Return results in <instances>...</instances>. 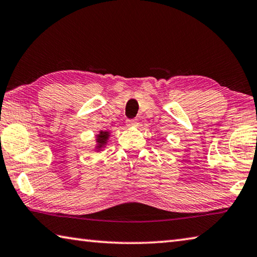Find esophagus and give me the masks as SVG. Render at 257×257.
<instances>
[{"instance_id": "esophagus-1", "label": "esophagus", "mask_w": 257, "mask_h": 257, "mask_svg": "<svg viewBox=\"0 0 257 257\" xmlns=\"http://www.w3.org/2000/svg\"><path fill=\"white\" fill-rule=\"evenodd\" d=\"M127 125L128 127H135V125H137V119H128Z\"/></svg>"}]
</instances>
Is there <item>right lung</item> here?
Instances as JSON below:
<instances>
[{"mask_svg":"<svg viewBox=\"0 0 257 257\" xmlns=\"http://www.w3.org/2000/svg\"><path fill=\"white\" fill-rule=\"evenodd\" d=\"M108 136H110V134H108V132H101L98 135H97V150H101L104 147V145L106 144V141Z\"/></svg>","mask_w":257,"mask_h":257,"instance_id":"1","label":"right lung"}]
</instances>
